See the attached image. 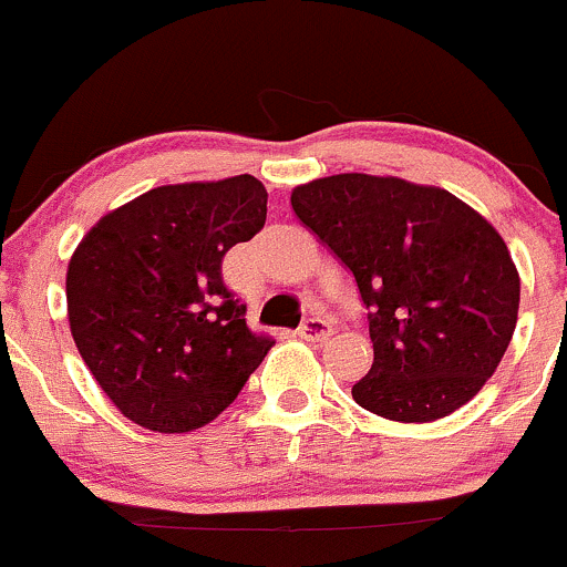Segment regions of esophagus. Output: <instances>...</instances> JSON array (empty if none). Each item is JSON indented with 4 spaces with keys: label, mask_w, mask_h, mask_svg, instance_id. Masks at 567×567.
Segmentation results:
<instances>
[{
    "label": "esophagus",
    "mask_w": 567,
    "mask_h": 567,
    "mask_svg": "<svg viewBox=\"0 0 567 567\" xmlns=\"http://www.w3.org/2000/svg\"><path fill=\"white\" fill-rule=\"evenodd\" d=\"M331 333H333L331 322L320 320V317H312V320H307L301 328H298V336L307 341H322V339H328Z\"/></svg>",
    "instance_id": "1"
}]
</instances>
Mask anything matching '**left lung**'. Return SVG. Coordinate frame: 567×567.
Masks as SVG:
<instances>
[{
	"label": "left lung",
	"instance_id": "left-lung-1",
	"mask_svg": "<svg viewBox=\"0 0 567 567\" xmlns=\"http://www.w3.org/2000/svg\"><path fill=\"white\" fill-rule=\"evenodd\" d=\"M290 204L369 309L374 363L354 403L395 422L465 406L516 328L519 271L503 236L450 190L401 177L333 174L298 185Z\"/></svg>",
	"mask_w": 567,
	"mask_h": 567
}]
</instances>
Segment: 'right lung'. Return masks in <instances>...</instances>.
Returning <instances> with one entry per match:
<instances>
[{"label":"right lung","instance_id":"obj_1","mask_svg":"<svg viewBox=\"0 0 567 567\" xmlns=\"http://www.w3.org/2000/svg\"><path fill=\"white\" fill-rule=\"evenodd\" d=\"M250 174L161 185L112 209L66 269L72 339L99 388L136 425L188 433L239 395L274 341L223 285V255L266 223Z\"/></svg>","mask_w":567,"mask_h":567}]
</instances>
